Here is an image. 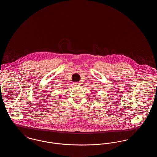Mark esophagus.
<instances>
[{
	"instance_id": "esophagus-1",
	"label": "esophagus",
	"mask_w": 157,
	"mask_h": 157,
	"mask_svg": "<svg viewBox=\"0 0 157 157\" xmlns=\"http://www.w3.org/2000/svg\"><path fill=\"white\" fill-rule=\"evenodd\" d=\"M74 86H79L81 85V83H79V82H75V83H74Z\"/></svg>"
}]
</instances>
